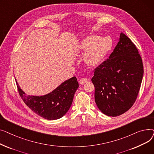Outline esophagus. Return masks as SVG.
I'll list each match as a JSON object with an SVG mask.
<instances>
[{
    "mask_svg": "<svg viewBox=\"0 0 154 154\" xmlns=\"http://www.w3.org/2000/svg\"><path fill=\"white\" fill-rule=\"evenodd\" d=\"M87 82V79L86 78H82L79 80V83L80 85H84Z\"/></svg>",
    "mask_w": 154,
    "mask_h": 154,
    "instance_id": "obj_1",
    "label": "esophagus"
}]
</instances>
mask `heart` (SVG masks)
I'll return each instance as SVG.
<instances>
[{"label": "heart", "instance_id": "1", "mask_svg": "<svg viewBox=\"0 0 154 154\" xmlns=\"http://www.w3.org/2000/svg\"><path fill=\"white\" fill-rule=\"evenodd\" d=\"M112 47V41L110 37H99L97 35L87 37L80 45V49L86 51L84 60L91 67L100 64L106 59Z\"/></svg>", "mask_w": 154, "mask_h": 154}]
</instances>
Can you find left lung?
<instances>
[{"label": "left lung", "instance_id": "1", "mask_svg": "<svg viewBox=\"0 0 154 154\" xmlns=\"http://www.w3.org/2000/svg\"><path fill=\"white\" fill-rule=\"evenodd\" d=\"M143 74L140 55L124 33L109 58L94 70L91 79L99 110L116 117L130 109L139 94Z\"/></svg>", "mask_w": 154, "mask_h": 154}]
</instances>
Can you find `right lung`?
<instances>
[{
	"label": "right lung",
	"instance_id": "obj_1",
	"mask_svg": "<svg viewBox=\"0 0 154 154\" xmlns=\"http://www.w3.org/2000/svg\"><path fill=\"white\" fill-rule=\"evenodd\" d=\"M16 84L24 103L37 115L47 120L59 119L66 114L79 87L77 78L73 77L63 82L49 94L43 96H33L23 92L17 80Z\"/></svg>",
	"mask_w": 154,
	"mask_h": 154
}]
</instances>
